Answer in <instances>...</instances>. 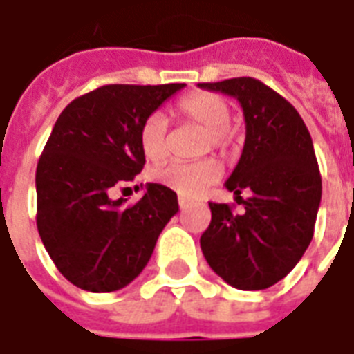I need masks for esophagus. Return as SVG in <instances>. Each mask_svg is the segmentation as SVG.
I'll list each match as a JSON object with an SVG mask.
<instances>
[{
    "label": "esophagus",
    "mask_w": 354,
    "mask_h": 354,
    "mask_svg": "<svg viewBox=\"0 0 354 354\" xmlns=\"http://www.w3.org/2000/svg\"><path fill=\"white\" fill-rule=\"evenodd\" d=\"M178 205H180V208H185V207H189V205H192V201L185 199V197H178Z\"/></svg>",
    "instance_id": "1"
}]
</instances>
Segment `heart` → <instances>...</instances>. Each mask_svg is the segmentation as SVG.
I'll return each mask as SVG.
<instances>
[{"mask_svg": "<svg viewBox=\"0 0 354 354\" xmlns=\"http://www.w3.org/2000/svg\"><path fill=\"white\" fill-rule=\"evenodd\" d=\"M180 119L205 127L201 149L203 153L212 147L227 153L233 144L230 129L231 108L227 102L210 93H192L176 104ZM138 144L147 161L161 162L169 157V123L161 113H151L144 119L138 131ZM222 176L220 162L207 157L201 161H172L151 172V178L182 197H197L208 185L216 184Z\"/></svg>", "mask_w": 354, "mask_h": 354, "instance_id": "1", "label": "heart"}]
</instances>
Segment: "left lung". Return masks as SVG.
I'll return each mask as SVG.
<instances>
[{"label": "left lung", "mask_w": 354, "mask_h": 354, "mask_svg": "<svg viewBox=\"0 0 354 354\" xmlns=\"http://www.w3.org/2000/svg\"><path fill=\"white\" fill-rule=\"evenodd\" d=\"M199 87L237 98L246 123L243 155L225 182L245 210L208 203L212 220L201 250L231 286L269 288L296 267L315 233L322 182L311 134L286 98L254 77Z\"/></svg>", "instance_id": "8db88e82"}]
</instances>
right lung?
Here are the masks:
<instances>
[{
  "instance_id": "obj_1",
  "label": "right lung",
  "mask_w": 354,
  "mask_h": 354,
  "mask_svg": "<svg viewBox=\"0 0 354 354\" xmlns=\"http://www.w3.org/2000/svg\"><path fill=\"white\" fill-rule=\"evenodd\" d=\"M184 87L104 85L70 102L53 127L35 170V222L50 260L77 288H124L178 212L176 193L161 184H147L134 205L113 193L144 169L140 124Z\"/></svg>"
}]
</instances>
